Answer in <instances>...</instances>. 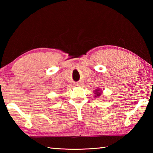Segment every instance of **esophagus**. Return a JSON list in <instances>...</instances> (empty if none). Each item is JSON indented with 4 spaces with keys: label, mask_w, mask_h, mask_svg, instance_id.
Returning a JSON list of instances; mask_svg holds the SVG:
<instances>
[{
    "label": "esophagus",
    "mask_w": 153,
    "mask_h": 153,
    "mask_svg": "<svg viewBox=\"0 0 153 153\" xmlns=\"http://www.w3.org/2000/svg\"><path fill=\"white\" fill-rule=\"evenodd\" d=\"M82 85V84L80 82H77V84H76V86H80Z\"/></svg>",
    "instance_id": "1"
}]
</instances>
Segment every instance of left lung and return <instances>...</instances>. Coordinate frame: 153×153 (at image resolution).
<instances>
[{"label":"left lung","mask_w":153,"mask_h":153,"mask_svg":"<svg viewBox=\"0 0 153 153\" xmlns=\"http://www.w3.org/2000/svg\"><path fill=\"white\" fill-rule=\"evenodd\" d=\"M95 94L96 96L95 97H99L100 96V92H99V90H95Z\"/></svg>","instance_id":"obj_1"}]
</instances>
